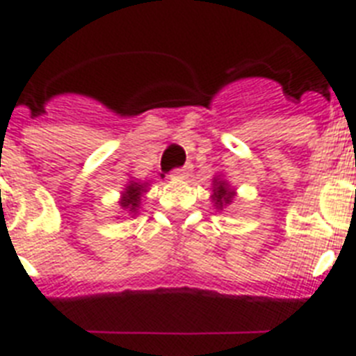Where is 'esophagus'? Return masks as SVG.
Returning <instances> with one entry per match:
<instances>
[{
	"label": "esophagus",
	"mask_w": 356,
	"mask_h": 356,
	"mask_svg": "<svg viewBox=\"0 0 356 356\" xmlns=\"http://www.w3.org/2000/svg\"><path fill=\"white\" fill-rule=\"evenodd\" d=\"M191 170H193V165H184V167L175 168L172 172H170V178H175V180H186L189 175H191Z\"/></svg>",
	"instance_id": "34e87169"
}]
</instances>
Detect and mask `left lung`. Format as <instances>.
I'll return each instance as SVG.
<instances>
[{
    "mask_svg": "<svg viewBox=\"0 0 356 356\" xmlns=\"http://www.w3.org/2000/svg\"><path fill=\"white\" fill-rule=\"evenodd\" d=\"M213 200H216V204H218V208H223L227 207V204H231L232 197H234V193H232L231 189H229V186H227L225 181H213Z\"/></svg>",
    "mask_w": 356,
    "mask_h": 356,
    "instance_id": "obj_1",
    "label": "left lung"
}]
</instances>
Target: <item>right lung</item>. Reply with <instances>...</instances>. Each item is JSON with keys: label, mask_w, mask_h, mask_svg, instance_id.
Returning a JSON list of instances; mask_svg holds the SVG:
<instances>
[{"label": "right lung", "mask_w": 356, "mask_h": 356, "mask_svg": "<svg viewBox=\"0 0 356 356\" xmlns=\"http://www.w3.org/2000/svg\"><path fill=\"white\" fill-rule=\"evenodd\" d=\"M144 191V186L137 184V181H131L127 189L124 191V197L120 200V204L124 207V210H129V212H137L138 204H140V195Z\"/></svg>", "instance_id": "obj_1"}]
</instances>
